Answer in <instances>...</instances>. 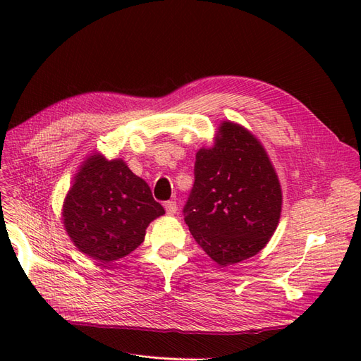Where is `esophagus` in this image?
Masks as SVG:
<instances>
[{"instance_id":"esophagus-1","label":"esophagus","mask_w":361,"mask_h":361,"mask_svg":"<svg viewBox=\"0 0 361 361\" xmlns=\"http://www.w3.org/2000/svg\"><path fill=\"white\" fill-rule=\"evenodd\" d=\"M164 207H166V212L169 215H174V214H176V211H178V204H176V202H174V200L166 202V203H164Z\"/></svg>"}]
</instances>
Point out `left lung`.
<instances>
[{"label": "left lung", "instance_id": "obj_1", "mask_svg": "<svg viewBox=\"0 0 361 361\" xmlns=\"http://www.w3.org/2000/svg\"><path fill=\"white\" fill-rule=\"evenodd\" d=\"M195 182L183 220L216 265L253 257L274 235L283 194L260 140L232 120L218 125L212 146L195 155Z\"/></svg>", "mask_w": 361, "mask_h": 361}]
</instances>
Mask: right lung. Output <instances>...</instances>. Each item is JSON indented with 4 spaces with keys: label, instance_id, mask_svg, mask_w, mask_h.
Segmentation results:
<instances>
[{
    "label": "right lung",
    "instance_id": "add662e5",
    "mask_svg": "<svg viewBox=\"0 0 361 361\" xmlns=\"http://www.w3.org/2000/svg\"><path fill=\"white\" fill-rule=\"evenodd\" d=\"M166 214L145 179L122 158L92 150L76 170L61 206L71 243L102 264L128 256L145 241L147 226Z\"/></svg>",
    "mask_w": 361,
    "mask_h": 361
}]
</instances>
